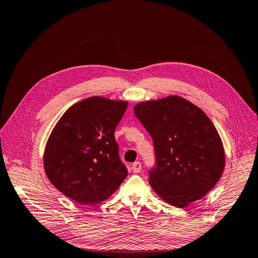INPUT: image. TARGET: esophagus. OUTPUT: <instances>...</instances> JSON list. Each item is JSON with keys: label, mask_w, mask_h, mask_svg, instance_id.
<instances>
[{"label": "esophagus", "mask_w": 258, "mask_h": 258, "mask_svg": "<svg viewBox=\"0 0 258 258\" xmlns=\"http://www.w3.org/2000/svg\"><path fill=\"white\" fill-rule=\"evenodd\" d=\"M140 170H141V163H140L139 161L135 162V163L133 164V171H134V172H135V173H139Z\"/></svg>", "instance_id": "1"}]
</instances>
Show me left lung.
Here are the masks:
<instances>
[{
    "instance_id": "obj_1",
    "label": "left lung",
    "mask_w": 258,
    "mask_h": 258,
    "mask_svg": "<svg viewBox=\"0 0 258 258\" xmlns=\"http://www.w3.org/2000/svg\"><path fill=\"white\" fill-rule=\"evenodd\" d=\"M135 114L153 139L149 183L164 202L185 208L207 196L225 168L221 137L205 112L180 96L147 100Z\"/></svg>"
}]
</instances>
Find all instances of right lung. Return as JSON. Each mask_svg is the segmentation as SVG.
Returning a JSON list of instances; mask_svg holds the SVG:
<instances>
[{
    "mask_svg": "<svg viewBox=\"0 0 258 258\" xmlns=\"http://www.w3.org/2000/svg\"><path fill=\"white\" fill-rule=\"evenodd\" d=\"M128 101L93 96L68 108L51 130L43 156L49 182L79 204L105 201L128 175L114 129Z\"/></svg>",
    "mask_w": 258,
    "mask_h": 258,
    "instance_id": "obj_1",
    "label": "right lung"
}]
</instances>
